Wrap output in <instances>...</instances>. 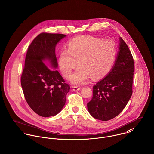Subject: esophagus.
Wrapping results in <instances>:
<instances>
[{
	"label": "esophagus",
	"instance_id": "obj_1",
	"mask_svg": "<svg viewBox=\"0 0 154 154\" xmlns=\"http://www.w3.org/2000/svg\"><path fill=\"white\" fill-rule=\"evenodd\" d=\"M72 88H73V90H74V91H77L80 90V89H81V87L78 86H74L72 87Z\"/></svg>",
	"mask_w": 154,
	"mask_h": 154
}]
</instances>
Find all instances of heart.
Returning a JSON list of instances; mask_svg holds the SVG:
<instances>
[{"mask_svg": "<svg viewBox=\"0 0 154 154\" xmlns=\"http://www.w3.org/2000/svg\"><path fill=\"white\" fill-rule=\"evenodd\" d=\"M117 46L112 40L92 36H79L69 42L67 49L59 54V65L62 74L69 78L72 71L79 67L71 77L74 85L85 83L91 77L98 79L112 69L117 59Z\"/></svg>", "mask_w": 154, "mask_h": 154, "instance_id": "heart-1", "label": "heart"}]
</instances>
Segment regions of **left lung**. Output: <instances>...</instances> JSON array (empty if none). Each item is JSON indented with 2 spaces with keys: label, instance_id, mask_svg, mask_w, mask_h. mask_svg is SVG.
I'll return each instance as SVG.
<instances>
[{
  "label": "left lung",
  "instance_id": "1",
  "mask_svg": "<svg viewBox=\"0 0 154 154\" xmlns=\"http://www.w3.org/2000/svg\"><path fill=\"white\" fill-rule=\"evenodd\" d=\"M120 41L114 66L93 86V96L87 103L89 114L97 120L108 121L117 116L132 94L134 62L125 42L122 37Z\"/></svg>",
  "mask_w": 154,
  "mask_h": 154
}]
</instances>
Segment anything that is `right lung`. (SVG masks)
Listing matches in <instances>:
<instances>
[{
  "label": "right lung",
  "mask_w": 154,
  "mask_h": 154,
  "mask_svg": "<svg viewBox=\"0 0 154 154\" xmlns=\"http://www.w3.org/2000/svg\"><path fill=\"white\" fill-rule=\"evenodd\" d=\"M65 36L42 32L28 48L21 85L29 106L43 117L54 116L60 112L70 89L59 71L45 63L53 69L57 67L56 46Z\"/></svg>",
  "instance_id": "add662e5"
}]
</instances>
